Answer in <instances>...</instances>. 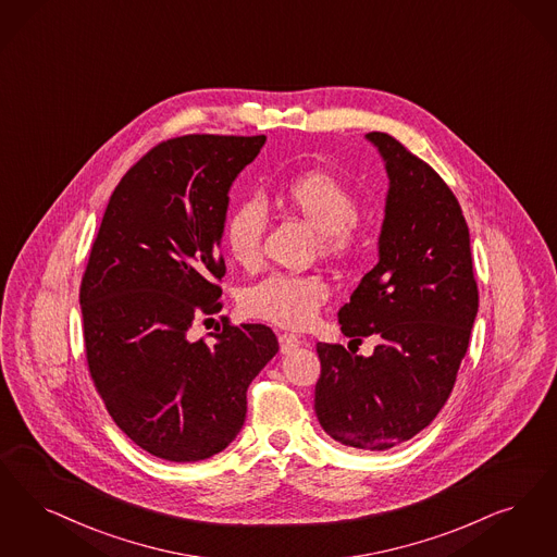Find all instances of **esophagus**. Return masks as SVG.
<instances>
[{
    "instance_id": "esophagus-1",
    "label": "esophagus",
    "mask_w": 557,
    "mask_h": 557,
    "mask_svg": "<svg viewBox=\"0 0 557 557\" xmlns=\"http://www.w3.org/2000/svg\"><path fill=\"white\" fill-rule=\"evenodd\" d=\"M298 346H302V339L294 334H280V350L284 355H288L292 350H296Z\"/></svg>"
}]
</instances>
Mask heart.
Returning <instances> with one entry per match:
<instances>
[{"instance_id":"1","label":"heart","mask_w":557,"mask_h":557,"mask_svg":"<svg viewBox=\"0 0 557 557\" xmlns=\"http://www.w3.org/2000/svg\"><path fill=\"white\" fill-rule=\"evenodd\" d=\"M280 197L292 211L302 215L319 232L321 248L344 257L357 243L355 222L358 200L342 180L311 170L288 180ZM268 230L263 200H240L225 218L223 246L240 268H255L261 261ZM330 296V286L314 273H271L243 292V309L248 317L282 327H307Z\"/></svg>"}]
</instances>
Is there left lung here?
<instances>
[{
  "label": "left lung",
  "mask_w": 557,
  "mask_h": 557,
  "mask_svg": "<svg viewBox=\"0 0 557 557\" xmlns=\"http://www.w3.org/2000/svg\"><path fill=\"white\" fill-rule=\"evenodd\" d=\"M367 138L389 176L379 261L337 317L352 342L377 335L379 344L367 358L358 348L317 344L314 412L335 442L381 451L412 440L444 408L467 355L479 289L467 220L449 186L394 136Z\"/></svg>",
  "instance_id": "8db88e82"
}]
</instances>
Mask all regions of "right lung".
<instances>
[{
	"label": "right lung",
	"mask_w": 557,
	"mask_h": 557,
	"mask_svg": "<svg viewBox=\"0 0 557 557\" xmlns=\"http://www.w3.org/2000/svg\"><path fill=\"white\" fill-rule=\"evenodd\" d=\"M265 136L186 134L120 180L81 284L89 373L113 423L170 462L236 440L246 389L277 352L268 325L222 317L211 342L190 325L222 311L220 255L230 186Z\"/></svg>",
	"instance_id": "add662e5"
}]
</instances>
